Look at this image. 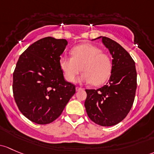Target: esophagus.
Segmentation results:
<instances>
[{"mask_svg": "<svg viewBox=\"0 0 154 154\" xmlns=\"http://www.w3.org/2000/svg\"><path fill=\"white\" fill-rule=\"evenodd\" d=\"M81 90H82V88H80V87H76V91H81Z\"/></svg>", "mask_w": 154, "mask_h": 154, "instance_id": "esophagus-1", "label": "esophagus"}]
</instances>
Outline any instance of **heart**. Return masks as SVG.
I'll return each instance as SVG.
<instances>
[{"mask_svg":"<svg viewBox=\"0 0 154 154\" xmlns=\"http://www.w3.org/2000/svg\"><path fill=\"white\" fill-rule=\"evenodd\" d=\"M72 57H62L59 60L60 69L68 81L74 82L80 71V82H93L100 85L106 81L111 71L109 56L94 45L84 43L71 51Z\"/></svg>","mask_w":154,"mask_h":154,"instance_id":"obj_1","label":"heart"}]
</instances>
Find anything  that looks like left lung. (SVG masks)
I'll list each match as a JSON object with an SVG mask.
<instances>
[{"instance_id":"8db88e82","label":"left lung","mask_w":154,"mask_h":154,"mask_svg":"<svg viewBox=\"0 0 154 154\" xmlns=\"http://www.w3.org/2000/svg\"><path fill=\"white\" fill-rule=\"evenodd\" d=\"M97 39H101L113 57L111 76L102 88L85 90V107L94 122L112 126L123 120L133 106L137 90V71L134 60L119 43L106 37L94 40Z\"/></svg>"}]
</instances>
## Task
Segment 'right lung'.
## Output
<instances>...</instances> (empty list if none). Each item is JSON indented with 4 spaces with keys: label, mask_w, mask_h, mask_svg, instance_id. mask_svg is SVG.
<instances>
[{
    "label": "right lung",
    "mask_w": 154,
    "mask_h": 154,
    "mask_svg": "<svg viewBox=\"0 0 154 154\" xmlns=\"http://www.w3.org/2000/svg\"><path fill=\"white\" fill-rule=\"evenodd\" d=\"M68 41L42 38L20 56L13 73V94L20 112L40 125L52 122L75 94V85L66 82L59 60Z\"/></svg>",
    "instance_id": "obj_1"
}]
</instances>
